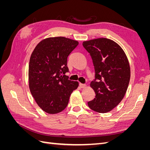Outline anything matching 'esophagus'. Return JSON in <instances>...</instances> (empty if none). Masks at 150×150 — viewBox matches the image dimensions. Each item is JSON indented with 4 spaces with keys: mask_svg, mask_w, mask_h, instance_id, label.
I'll use <instances>...</instances> for the list:
<instances>
[{
    "mask_svg": "<svg viewBox=\"0 0 150 150\" xmlns=\"http://www.w3.org/2000/svg\"><path fill=\"white\" fill-rule=\"evenodd\" d=\"M86 86V85L85 84H82V83H79V87L81 88H84Z\"/></svg>",
    "mask_w": 150,
    "mask_h": 150,
    "instance_id": "esophagus-1",
    "label": "esophagus"
}]
</instances>
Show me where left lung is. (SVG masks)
I'll list each match as a JSON object with an SVG mask.
<instances>
[{
    "label": "left lung",
    "instance_id": "obj_1",
    "mask_svg": "<svg viewBox=\"0 0 150 150\" xmlns=\"http://www.w3.org/2000/svg\"><path fill=\"white\" fill-rule=\"evenodd\" d=\"M92 58L95 79L90 84L96 94L88 103L92 110L105 113L123 99L130 79V67L123 50L113 40L98 38L83 42Z\"/></svg>",
    "mask_w": 150,
    "mask_h": 150
}]
</instances>
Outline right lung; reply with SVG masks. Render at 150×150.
Returning a JSON list of instances; mask_svg holds the SVG:
<instances>
[{
    "instance_id": "1",
    "label": "right lung",
    "mask_w": 150,
    "mask_h": 150,
    "mask_svg": "<svg viewBox=\"0 0 150 150\" xmlns=\"http://www.w3.org/2000/svg\"><path fill=\"white\" fill-rule=\"evenodd\" d=\"M77 40L64 37L41 40L31 54L29 65V86L35 102L49 114L63 111L70 95L78 88V81H71L67 57L78 46Z\"/></svg>"
}]
</instances>
